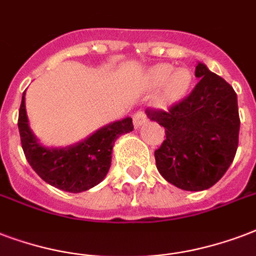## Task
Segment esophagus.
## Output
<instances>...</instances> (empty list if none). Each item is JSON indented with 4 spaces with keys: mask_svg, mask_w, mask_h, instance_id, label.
<instances>
[{
    "mask_svg": "<svg viewBox=\"0 0 256 256\" xmlns=\"http://www.w3.org/2000/svg\"><path fill=\"white\" fill-rule=\"evenodd\" d=\"M145 115L142 111H136V114L132 115V122H134V126L136 128H140L142 124H145Z\"/></svg>",
    "mask_w": 256,
    "mask_h": 256,
    "instance_id": "obj_1",
    "label": "esophagus"
}]
</instances>
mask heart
I'll use <instances>...</instances> for the list:
<instances>
[{
    "mask_svg": "<svg viewBox=\"0 0 256 256\" xmlns=\"http://www.w3.org/2000/svg\"><path fill=\"white\" fill-rule=\"evenodd\" d=\"M144 80L150 90L162 87L154 103L158 107H166L182 99L192 83V74L188 68L174 70L172 64L160 63L148 70Z\"/></svg>",
    "mask_w": 256,
    "mask_h": 256,
    "instance_id": "heart-1",
    "label": "heart"
}]
</instances>
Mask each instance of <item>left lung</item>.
I'll use <instances>...</instances> for the list:
<instances>
[{"label":"left lung","instance_id":"left-lung-1","mask_svg":"<svg viewBox=\"0 0 256 256\" xmlns=\"http://www.w3.org/2000/svg\"><path fill=\"white\" fill-rule=\"evenodd\" d=\"M194 75L198 83L182 100L168 110H146L166 134L154 152L160 174L190 192L210 188L223 177L235 158L240 128L231 86L202 63Z\"/></svg>","mask_w":256,"mask_h":256}]
</instances>
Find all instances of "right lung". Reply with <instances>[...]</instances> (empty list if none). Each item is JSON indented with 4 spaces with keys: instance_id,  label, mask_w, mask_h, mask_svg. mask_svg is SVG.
Segmentation results:
<instances>
[{
    "instance_id": "add662e5",
    "label": "right lung",
    "mask_w": 256,
    "mask_h": 256,
    "mask_svg": "<svg viewBox=\"0 0 256 256\" xmlns=\"http://www.w3.org/2000/svg\"><path fill=\"white\" fill-rule=\"evenodd\" d=\"M18 130L25 157L33 170L54 188L79 193L94 188L106 177L115 140L132 132V120L128 116L106 124L75 145L48 148L38 142L29 128L24 91L18 112Z\"/></svg>"
}]
</instances>
